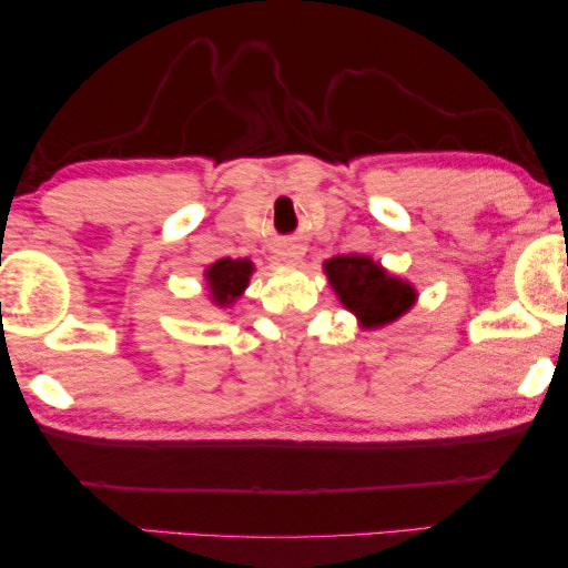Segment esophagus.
I'll return each mask as SVG.
<instances>
[{
  "instance_id": "34e87169",
  "label": "esophagus",
  "mask_w": 568,
  "mask_h": 568,
  "mask_svg": "<svg viewBox=\"0 0 568 568\" xmlns=\"http://www.w3.org/2000/svg\"><path fill=\"white\" fill-rule=\"evenodd\" d=\"M282 258H284L286 263H300L302 258H305V247H302V245H290V247H284V251H282Z\"/></svg>"
}]
</instances>
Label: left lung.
<instances>
[{"label": "left lung", "instance_id": "8db88e82", "mask_svg": "<svg viewBox=\"0 0 568 568\" xmlns=\"http://www.w3.org/2000/svg\"><path fill=\"white\" fill-rule=\"evenodd\" d=\"M331 290L362 328H383L416 305L418 292L369 255H333L323 263Z\"/></svg>", "mask_w": 568, "mask_h": 568}]
</instances>
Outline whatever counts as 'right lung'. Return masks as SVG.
Masks as SVG:
<instances>
[{
    "instance_id": "1",
    "label": "right lung",
    "mask_w": 568,
    "mask_h": 568,
    "mask_svg": "<svg viewBox=\"0 0 568 568\" xmlns=\"http://www.w3.org/2000/svg\"><path fill=\"white\" fill-rule=\"evenodd\" d=\"M253 271V261L247 258L214 261L212 266L204 271L206 297L212 300L216 307H232L245 294Z\"/></svg>"
}]
</instances>
